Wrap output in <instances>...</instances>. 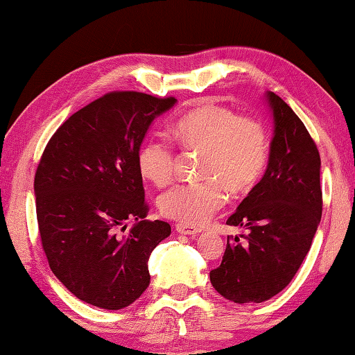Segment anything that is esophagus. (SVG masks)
<instances>
[{"mask_svg": "<svg viewBox=\"0 0 355 355\" xmlns=\"http://www.w3.org/2000/svg\"><path fill=\"white\" fill-rule=\"evenodd\" d=\"M175 230L178 233H182V235H188V236H196L202 232L199 227L189 225V224H175Z\"/></svg>", "mask_w": 355, "mask_h": 355, "instance_id": "obj_1", "label": "esophagus"}]
</instances>
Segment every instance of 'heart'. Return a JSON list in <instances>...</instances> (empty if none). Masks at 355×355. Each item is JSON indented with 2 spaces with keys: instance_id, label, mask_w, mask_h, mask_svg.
Masks as SVG:
<instances>
[{
  "instance_id": "obj_1",
  "label": "heart",
  "mask_w": 355,
  "mask_h": 355,
  "mask_svg": "<svg viewBox=\"0 0 355 355\" xmlns=\"http://www.w3.org/2000/svg\"><path fill=\"white\" fill-rule=\"evenodd\" d=\"M172 133L184 150L202 152L199 173L205 178L173 186L159 197L161 213L183 224H203L224 207L225 188L233 194L248 192L266 169L269 137L257 117L238 116L227 106L205 103L180 117ZM175 163L172 146L159 137H150L137 152L142 177L156 186L171 183Z\"/></svg>"
}]
</instances>
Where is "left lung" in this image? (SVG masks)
Returning a JSON list of instances; mask_svg holds the SVG:
<instances>
[{"mask_svg": "<svg viewBox=\"0 0 355 355\" xmlns=\"http://www.w3.org/2000/svg\"><path fill=\"white\" fill-rule=\"evenodd\" d=\"M266 100L274 117L268 169L227 219L245 235L227 236L220 266L209 272L214 290L236 304L264 302L290 284L322 213L316 144L279 95L268 92Z\"/></svg>", "mask_w": 355, "mask_h": 355, "instance_id": "obj_1", "label": "left lung"}]
</instances>
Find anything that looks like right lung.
Segmentation results:
<instances>
[{
    "label": "right lung",
    "mask_w": 355,
    "mask_h": 355,
    "mask_svg": "<svg viewBox=\"0 0 355 355\" xmlns=\"http://www.w3.org/2000/svg\"><path fill=\"white\" fill-rule=\"evenodd\" d=\"M175 101L106 94L65 120L40 158L34 194L42 248L62 285L95 307L133 304L150 284V254L171 235L167 222L146 219L137 152ZM128 218L137 224L123 234Z\"/></svg>",
    "instance_id": "add662e5"
}]
</instances>
